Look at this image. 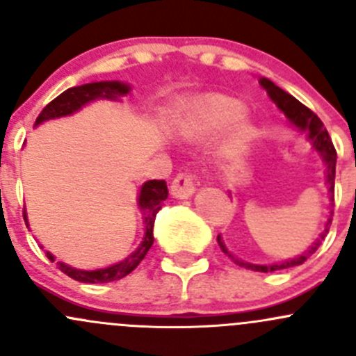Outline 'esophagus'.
<instances>
[{
	"instance_id": "obj_1",
	"label": "esophagus",
	"mask_w": 356,
	"mask_h": 356,
	"mask_svg": "<svg viewBox=\"0 0 356 356\" xmlns=\"http://www.w3.org/2000/svg\"><path fill=\"white\" fill-rule=\"evenodd\" d=\"M196 186H198V175H196V172H179L174 181H172L170 191L175 198L184 200L189 198L196 191Z\"/></svg>"
}]
</instances>
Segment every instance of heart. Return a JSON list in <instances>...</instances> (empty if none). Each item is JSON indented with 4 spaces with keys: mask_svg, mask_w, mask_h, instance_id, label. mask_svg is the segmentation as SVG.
Listing matches in <instances>:
<instances>
[{
    "mask_svg": "<svg viewBox=\"0 0 356 356\" xmlns=\"http://www.w3.org/2000/svg\"><path fill=\"white\" fill-rule=\"evenodd\" d=\"M245 113V105L238 99L227 96H213V98L201 102L193 108L186 120V132L189 134H210V132L224 131L234 125ZM239 136L243 141L253 136V125L250 122L241 120L239 124Z\"/></svg>",
    "mask_w": 356,
    "mask_h": 356,
    "instance_id": "1",
    "label": "heart"
}]
</instances>
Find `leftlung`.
Here are the masks:
<instances>
[{
    "instance_id": "8db88e82",
    "label": "left lung",
    "mask_w": 356,
    "mask_h": 356,
    "mask_svg": "<svg viewBox=\"0 0 356 356\" xmlns=\"http://www.w3.org/2000/svg\"><path fill=\"white\" fill-rule=\"evenodd\" d=\"M260 84L264 86L265 89H267L268 96H270L272 102H274L275 105L279 106V110L284 111V115L289 118L291 124H294L298 129H301L303 132H307L308 139L312 141L314 148L317 149L318 153H321L322 158H324L325 165H327L329 193H331V201H334V177H336V148H334V145L331 141V136H329L327 129L324 127V124H322L321 118H318L317 115H315L310 108H308V106H305L303 103L298 102L294 96H291L289 92L284 91V89H281L279 86H275L272 81H268V79H261ZM332 213H334V211H331V215ZM331 220H332V218L329 217L327 224H325L324 232H322L321 238H318L317 241H315L314 245L310 246V250L305 251L301 257L293 258V260H288V261H282V264H274V265L245 264V261L238 260V258L232 257V254L229 253L227 248H225L224 243H222L220 236H217V241H218V246H220V250L224 251V253L227 254V257L231 258V260L234 261L236 265H239V267L251 268V270H257V272H275V270H282V268L296 267V265L305 264V261H307L308 258H310L312 254H314L315 251L318 250L322 239H324L325 234L329 232V225H331Z\"/></svg>"
}]
</instances>
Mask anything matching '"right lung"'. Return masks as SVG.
<instances>
[{
  "label": "right lung",
  "instance_id": "right-lung-1",
  "mask_svg": "<svg viewBox=\"0 0 356 356\" xmlns=\"http://www.w3.org/2000/svg\"><path fill=\"white\" fill-rule=\"evenodd\" d=\"M129 92V88L122 82H91V84L77 86V88H70L67 91H63L62 95L56 96L53 102H49L48 105L42 108L39 117L35 118V125L41 124V122L49 120V118L63 117V115H70L74 111H77L81 106H84L86 103L95 102L98 98H106V99H117L118 96H124ZM168 189L165 181H148L143 184L141 195H139V207H141L143 215H145V238L143 243L139 245L138 250L132 254H129L125 260H122L120 264H115L111 267L99 268V270H77V268H72L68 265L62 264V261H56L60 270L63 274H67L68 277H72L74 281L86 282V284H103V282H111L118 281V279L125 277V275L131 274L136 267L143 261V258L146 257V253L152 248L153 241V225H155V217L158 210L161 208L163 201L167 200ZM24 220L25 211H24ZM46 257L51 261H55L49 251H46Z\"/></svg>",
  "mask_w": 356,
  "mask_h": 356
}]
</instances>
